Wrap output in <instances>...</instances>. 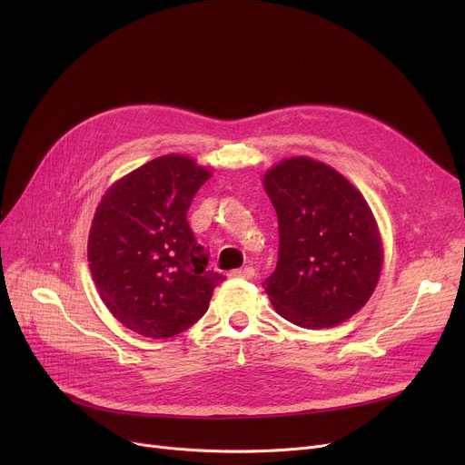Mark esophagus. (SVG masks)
Masks as SVG:
<instances>
[{"mask_svg": "<svg viewBox=\"0 0 465 465\" xmlns=\"http://www.w3.org/2000/svg\"><path fill=\"white\" fill-rule=\"evenodd\" d=\"M256 275L254 267H241V270H233L230 273V277H235V279H252Z\"/></svg>", "mask_w": 465, "mask_h": 465, "instance_id": "34e87169", "label": "esophagus"}]
</instances>
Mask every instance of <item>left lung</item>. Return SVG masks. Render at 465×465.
Segmentation results:
<instances>
[{"instance_id":"8db88e82","label":"left lung","mask_w":465,"mask_h":465,"mask_svg":"<svg viewBox=\"0 0 465 465\" xmlns=\"http://www.w3.org/2000/svg\"><path fill=\"white\" fill-rule=\"evenodd\" d=\"M263 188L279 220V260L265 294L296 326L345 322L368 303L382 270V239L368 202L339 171L307 156L267 169Z\"/></svg>"}]
</instances>
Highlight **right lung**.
Masks as SVG:
<instances>
[{"label":"right lung","mask_w":465,"mask_h":465,"mask_svg":"<svg viewBox=\"0 0 465 465\" xmlns=\"http://www.w3.org/2000/svg\"><path fill=\"white\" fill-rule=\"evenodd\" d=\"M211 171L165 154L118 179L95 209L88 263L97 294L132 331L173 337L198 322L224 277L207 270L186 211Z\"/></svg>","instance_id":"obj_1"}]
</instances>
